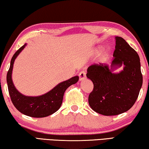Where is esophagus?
I'll return each instance as SVG.
<instances>
[{"mask_svg":"<svg viewBox=\"0 0 149 149\" xmlns=\"http://www.w3.org/2000/svg\"><path fill=\"white\" fill-rule=\"evenodd\" d=\"M79 80L80 81H82L85 79V77H86V73L84 71H81L79 74Z\"/></svg>","mask_w":149,"mask_h":149,"instance_id":"obj_1","label":"esophagus"}]
</instances>
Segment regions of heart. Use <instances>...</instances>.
<instances>
[{"label": "heart", "instance_id": "b5f03b06", "mask_svg": "<svg viewBox=\"0 0 149 149\" xmlns=\"http://www.w3.org/2000/svg\"><path fill=\"white\" fill-rule=\"evenodd\" d=\"M108 58H109V52H108V50H106L104 53L101 55V56H100V61L102 63H104L107 62V60L108 59Z\"/></svg>", "mask_w": 149, "mask_h": 149}]
</instances>
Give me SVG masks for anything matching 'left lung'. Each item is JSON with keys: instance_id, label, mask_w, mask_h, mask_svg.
Listing matches in <instances>:
<instances>
[{"instance_id": "obj_1", "label": "left lung", "mask_w": 149, "mask_h": 149, "mask_svg": "<svg viewBox=\"0 0 149 149\" xmlns=\"http://www.w3.org/2000/svg\"><path fill=\"white\" fill-rule=\"evenodd\" d=\"M110 65H90L87 77L93 83L89 104L95 112L104 116L118 115L129 110L137 100L143 84L140 59L137 52L122 37H116V47ZM122 65V71L113 70Z\"/></svg>"}]
</instances>
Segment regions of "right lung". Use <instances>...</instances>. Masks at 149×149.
<instances>
[{"label":"right lung","instance_id":"1","mask_svg":"<svg viewBox=\"0 0 149 149\" xmlns=\"http://www.w3.org/2000/svg\"><path fill=\"white\" fill-rule=\"evenodd\" d=\"M26 44L15 52L7 73L6 80L9 95L16 109L26 116L33 118H44L54 114L61 107L64 92L70 85L76 84L79 77L76 75L68 80L60 83L52 90L38 97H27L20 93L14 87L12 79V73L15 59L22 52Z\"/></svg>","mask_w":149,"mask_h":149}]
</instances>
